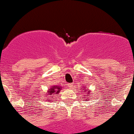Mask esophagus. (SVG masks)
Listing matches in <instances>:
<instances>
[{"label": "esophagus", "mask_w": 134, "mask_h": 134, "mask_svg": "<svg viewBox=\"0 0 134 134\" xmlns=\"http://www.w3.org/2000/svg\"><path fill=\"white\" fill-rule=\"evenodd\" d=\"M67 86H68V87H69V88H70V89H71V87H72V85H71V84H68V85H67Z\"/></svg>", "instance_id": "esophagus-1"}]
</instances>
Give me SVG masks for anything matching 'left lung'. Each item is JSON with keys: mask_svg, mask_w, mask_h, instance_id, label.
Listing matches in <instances>:
<instances>
[{"mask_svg": "<svg viewBox=\"0 0 134 134\" xmlns=\"http://www.w3.org/2000/svg\"><path fill=\"white\" fill-rule=\"evenodd\" d=\"M80 90H82V92L83 93V98H85V100L87 101L90 99V97L91 94V90H89V89L86 87H82V88H80Z\"/></svg>", "mask_w": 134, "mask_h": 134, "instance_id": "left-lung-1", "label": "left lung"}]
</instances>
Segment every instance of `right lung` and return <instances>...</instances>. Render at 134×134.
Masks as SVG:
<instances>
[{"label": "right lung", "mask_w": 134, "mask_h": 134, "mask_svg": "<svg viewBox=\"0 0 134 134\" xmlns=\"http://www.w3.org/2000/svg\"><path fill=\"white\" fill-rule=\"evenodd\" d=\"M62 90V87L58 85H55L52 86L47 90V92L44 94L45 95V98L48 102H51L54 98L56 97L57 94H59L61 90Z\"/></svg>", "instance_id": "obj_1"}]
</instances>
